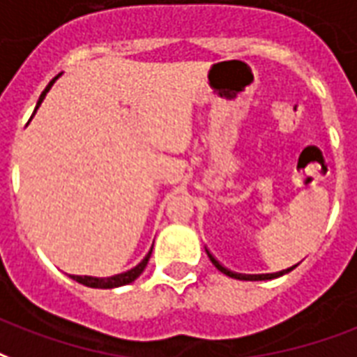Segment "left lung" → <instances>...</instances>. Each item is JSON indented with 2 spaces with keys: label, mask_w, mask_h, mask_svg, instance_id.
<instances>
[{
  "label": "left lung",
  "mask_w": 357,
  "mask_h": 357,
  "mask_svg": "<svg viewBox=\"0 0 357 357\" xmlns=\"http://www.w3.org/2000/svg\"><path fill=\"white\" fill-rule=\"evenodd\" d=\"M206 253H208V257H210V261L213 263V266L218 268V271H221L223 274H227V276H231V278H236V280H273V278H278V276H282V274H287L289 271H293L297 265H293L291 268H286V271H280V273H273V274H238V273H232V271H229V268H225V266L221 265L215 257H213L212 253L206 250Z\"/></svg>",
  "instance_id": "8db88e82"
}]
</instances>
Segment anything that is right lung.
<instances>
[{
    "mask_svg": "<svg viewBox=\"0 0 357 357\" xmlns=\"http://www.w3.org/2000/svg\"><path fill=\"white\" fill-rule=\"evenodd\" d=\"M58 77H60V75H56V77L52 79L51 83L47 84V89L41 92V96H39V100H38V105H36V112H38V107L41 105V102L45 100V96H47V92L51 91V86L54 84V81H56ZM151 252H153V248L149 250V253L145 255L144 259L139 261L138 265L134 266V268H130V271H126V273H123V274H115V276H109V278H94V276H71V278L75 280V282H79V284H83V286L98 287V289H112V287L126 286V284L134 282V280L138 278L139 274L144 273V268L147 266V261H149V257H151Z\"/></svg>",
    "mask_w": 357,
    "mask_h": 357,
    "instance_id": "1",
    "label": "right lung"
}]
</instances>
